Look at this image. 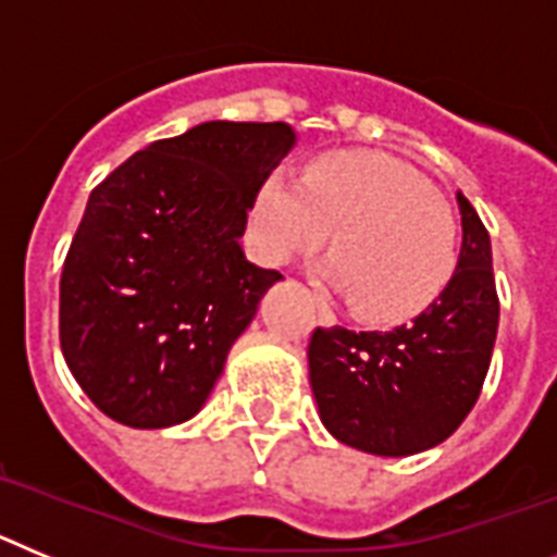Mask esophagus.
<instances>
[{"label": "esophagus", "mask_w": 557, "mask_h": 557, "mask_svg": "<svg viewBox=\"0 0 557 557\" xmlns=\"http://www.w3.org/2000/svg\"><path fill=\"white\" fill-rule=\"evenodd\" d=\"M317 308H319V319H322V325H333V322H336V317H333V311L327 308L325 299L317 297Z\"/></svg>", "instance_id": "34e87169"}]
</instances>
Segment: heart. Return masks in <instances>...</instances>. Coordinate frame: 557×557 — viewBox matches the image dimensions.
Instances as JSON below:
<instances>
[{
  "instance_id": "b5f03b06",
  "label": "heart",
  "mask_w": 557,
  "mask_h": 557,
  "mask_svg": "<svg viewBox=\"0 0 557 557\" xmlns=\"http://www.w3.org/2000/svg\"><path fill=\"white\" fill-rule=\"evenodd\" d=\"M251 240L283 265L325 246L331 280L367 322L423 311L451 280L457 224L423 178L372 151H331L299 173H269L249 205Z\"/></svg>"
}]
</instances>
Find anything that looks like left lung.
Returning a JSON list of instances; mask_svg holds the SVG:
<instances>
[{
  "label": "left lung",
  "instance_id": "1",
  "mask_svg": "<svg viewBox=\"0 0 557 557\" xmlns=\"http://www.w3.org/2000/svg\"><path fill=\"white\" fill-rule=\"evenodd\" d=\"M462 249L432 306L393 331L317 327L313 398L327 432L379 457H409L457 432L485 384L499 327L491 238L457 193Z\"/></svg>",
  "mask_w": 557,
  "mask_h": 557
}]
</instances>
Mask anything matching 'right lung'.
Segmentation results:
<instances>
[{"mask_svg": "<svg viewBox=\"0 0 557 557\" xmlns=\"http://www.w3.org/2000/svg\"><path fill=\"white\" fill-rule=\"evenodd\" d=\"M285 123H201L125 159L86 201L61 272L58 336L100 412L132 429L205 406L226 352L283 274L238 238L292 151Z\"/></svg>", "mask_w": 557, "mask_h": 557, "instance_id": "1", "label": "right lung"}]
</instances>
